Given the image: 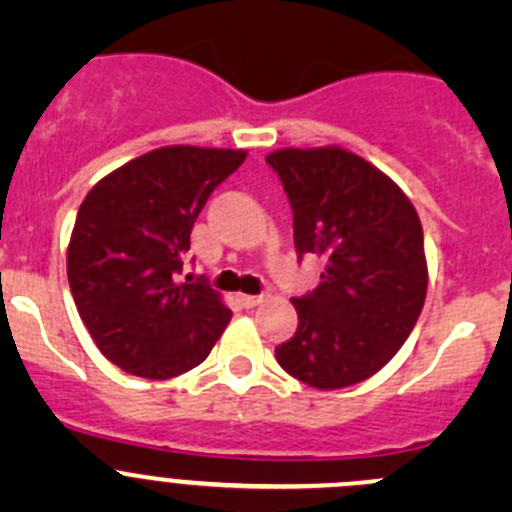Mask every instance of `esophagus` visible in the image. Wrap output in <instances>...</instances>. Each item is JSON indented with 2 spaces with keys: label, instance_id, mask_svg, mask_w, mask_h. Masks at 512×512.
Wrapping results in <instances>:
<instances>
[{
  "label": "esophagus",
  "instance_id": "esophagus-1",
  "mask_svg": "<svg viewBox=\"0 0 512 512\" xmlns=\"http://www.w3.org/2000/svg\"><path fill=\"white\" fill-rule=\"evenodd\" d=\"M237 302L242 304V307H255V304H260L262 302V297L260 294H240V297H237Z\"/></svg>",
  "mask_w": 512,
  "mask_h": 512
}]
</instances>
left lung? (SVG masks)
Masks as SVG:
<instances>
[{
  "label": "left lung",
  "mask_w": 512,
  "mask_h": 512,
  "mask_svg": "<svg viewBox=\"0 0 512 512\" xmlns=\"http://www.w3.org/2000/svg\"><path fill=\"white\" fill-rule=\"evenodd\" d=\"M267 165L292 208L297 257L324 260L322 282L292 299L299 324L277 361L314 389L359 384L389 364L423 309L421 220L379 168L342 148H282Z\"/></svg>",
  "instance_id": "left-lung-1"
}]
</instances>
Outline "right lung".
I'll list each match as a JSON object with an SVG mask.
<instances>
[{
	"label": "right lung",
	"mask_w": 512,
	"mask_h": 512,
	"mask_svg": "<svg viewBox=\"0 0 512 512\" xmlns=\"http://www.w3.org/2000/svg\"><path fill=\"white\" fill-rule=\"evenodd\" d=\"M245 151L170 146L96 183L76 215L66 272L101 354L143 379L198 366L232 312L208 280L183 275L190 232Z\"/></svg>",
	"instance_id": "add662e5"
}]
</instances>
